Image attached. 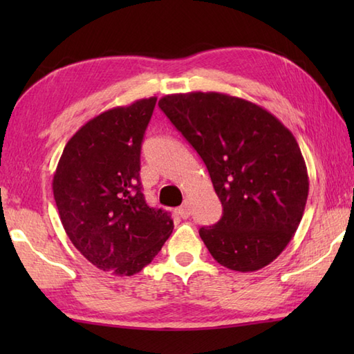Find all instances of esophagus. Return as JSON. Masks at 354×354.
<instances>
[{"label":"esophagus","instance_id":"esophagus-1","mask_svg":"<svg viewBox=\"0 0 354 354\" xmlns=\"http://www.w3.org/2000/svg\"><path fill=\"white\" fill-rule=\"evenodd\" d=\"M190 213H192V212H190V207H189V204H187V202H185V204H184L183 207L178 208V214L181 216L183 219H189Z\"/></svg>","mask_w":354,"mask_h":354}]
</instances>
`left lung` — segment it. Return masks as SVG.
I'll return each mask as SVG.
<instances>
[{
  "label": "left lung",
  "mask_w": 354,
  "mask_h": 354,
  "mask_svg": "<svg viewBox=\"0 0 354 354\" xmlns=\"http://www.w3.org/2000/svg\"><path fill=\"white\" fill-rule=\"evenodd\" d=\"M160 108L205 162L223 213L199 236L222 266L252 272L295 234L309 194L304 158L270 112L221 93L170 94Z\"/></svg>",
  "instance_id": "8db88e82"
}]
</instances>
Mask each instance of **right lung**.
I'll list each match as a JSON object with an SVG mask.
<instances>
[{"label":"right lung","mask_w":354,"mask_h":354,"mask_svg":"<svg viewBox=\"0 0 354 354\" xmlns=\"http://www.w3.org/2000/svg\"><path fill=\"white\" fill-rule=\"evenodd\" d=\"M156 97L117 106L73 135L53 178L66 236L104 272L131 277L147 266L173 231L167 212L146 204L140 155Z\"/></svg>","instance_id":"add662e5"}]
</instances>
